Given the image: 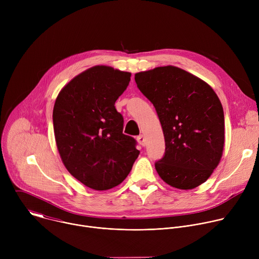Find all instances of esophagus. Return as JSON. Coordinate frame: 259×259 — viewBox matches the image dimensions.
<instances>
[{
    "instance_id": "34e87169",
    "label": "esophagus",
    "mask_w": 259,
    "mask_h": 259,
    "mask_svg": "<svg viewBox=\"0 0 259 259\" xmlns=\"http://www.w3.org/2000/svg\"><path fill=\"white\" fill-rule=\"evenodd\" d=\"M137 141H138V143H139L140 145H142V146L145 145V138H144L143 135H139V136L137 137Z\"/></svg>"
}]
</instances>
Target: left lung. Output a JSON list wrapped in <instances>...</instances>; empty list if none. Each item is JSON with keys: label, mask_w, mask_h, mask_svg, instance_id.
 <instances>
[{"label": "left lung", "mask_w": 259, "mask_h": 259, "mask_svg": "<svg viewBox=\"0 0 259 259\" xmlns=\"http://www.w3.org/2000/svg\"><path fill=\"white\" fill-rule=\"evenodd\" d=\"M138 89L155 106L165 137V156L155 164L169 186L193 190L218 166L225 146V115L211 88L173 65L135 73Z\"/></svg>", "instance_id": "obj_1"}]
</instances>
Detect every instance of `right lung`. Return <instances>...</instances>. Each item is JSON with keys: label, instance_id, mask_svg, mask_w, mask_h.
<instances>
[{"label": "right lung", "instance_id": "obj_1", "mask_svg": "<svg viewBox=\"0 0 259 259\" xmlns=\"http://www.w3.org/2000/svg\"><path fill=\"white\" fill-rule=\"evenodd\" d=\"M131 72L92 66L58 93L53 108L57 150L67 171L95 191L113 189L128 176L139 155L115 102L127 89Z\"/></svg>", "mask_w": 259, "mask_h": 259}]
</instances>
